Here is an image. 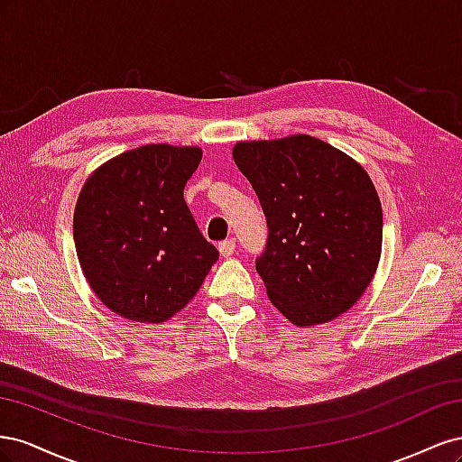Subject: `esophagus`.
Here are the masks:
<instances>
[{"label": "esophagus", "mask_w": 462, "mask_h": 462, "mask_svg": "<svg viewBox=\"0 0 462 462\" xmlns=\"http://www.w3.org/2000/svg\"><path fill=\"white\" fill-rule=\"evenodd\" d=\"M235 246H236V243H235V239H227V241H221L219 243V254L223 256V258H227V256H231L233 253H235Z\"/></svg>", "instance_id": "obj_1"}]
</instances>
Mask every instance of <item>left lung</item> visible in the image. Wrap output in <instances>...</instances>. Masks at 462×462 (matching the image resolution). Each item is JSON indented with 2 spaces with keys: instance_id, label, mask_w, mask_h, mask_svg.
Listing matches in <instances>:
<instances>
[{
  "instance_id": "1",
  "label": "left lung",
  "mask_w": 462,
  "mask_h": 462,
  "mask_svg": "<svg viewBox=\"0 0 462 462\" xmlns=\"http://www.w3.org/2000/svg\"><path fill=\"white\" fill-rule=\"evenodd\" d=\"M233 160L268 221L256 270L275 309L299 328L346 312L382 254V204L368 173L310 134L236 143Z\"/></svg>"
}]
</instances>
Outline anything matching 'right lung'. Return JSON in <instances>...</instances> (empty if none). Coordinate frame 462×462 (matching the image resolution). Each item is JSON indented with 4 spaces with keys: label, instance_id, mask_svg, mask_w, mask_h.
<instances>
[{
    "label": "right lung",
    "instance_id": "add662e5",
    "mask_svg": "<svg viewBox=\"0 0 462 462\" xmlns=\"http://www.w3.org/2000/svg\"><path fill=\"white\" fill-rule=\"evenodd\" d=\"M197 146L148 144L119 153L87 179L75 248L90 289L111 312L160 324L197 295L217 262L183 199Z\"/></svg>",
    "mask_w": 462,
    "mask_h": 462
}]
</instances>
